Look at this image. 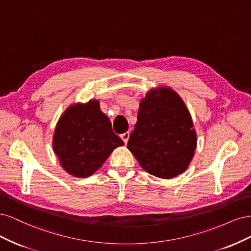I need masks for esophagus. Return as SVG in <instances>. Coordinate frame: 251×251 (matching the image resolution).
<instances>
[{
    "instance_id": "esophagus-1",
    "label": "esophagus",
    "mask_w": 251,
    "mask_h": 251,
    "mask_svg": "<svg viewBox=\"0 0 251 251\" xmlns=\"http://www.w3.org/2000/svg\"><path fill=\"white\" fill-rule=\"evenodd\" d=\"M120 138L124 140L125 143H126V142L128 141V138H130V133L126 132V133H124V134H121V135H120Z\"/></svg>"
}]
</instances>
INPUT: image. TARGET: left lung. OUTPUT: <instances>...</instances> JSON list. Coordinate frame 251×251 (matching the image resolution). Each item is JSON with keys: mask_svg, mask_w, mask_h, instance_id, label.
Wrapping results in <instances>:
<instances>
[{"mask_svg": "<svg viewBox=\"0 0 251 251\" xmlns=\"http://www.w3.org/2000/svg\"><path fill=\"white\" fill-rule=\"evenodd\" d=\"M193 126L191 114L175 91L151 90L140 101L127 149L151 175L174 178L194 157L197 136Z\"/></svg>", "mask_w": 251, "mask_h": 251, "instance_id": "8db88e82", "label": "left lung"}]
</instances>
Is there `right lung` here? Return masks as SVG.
Segmentation results:
<instances>
[{
	"label": "right lung",
	"instance_id": "1",
	"mask_svg": "<svg viewBox=\"0 0 251 251\" xmlns=\"http://www.w3.org/2000/svg\"><path fill=\"white\" fill-rule=\"evenodd\" d=\"M120 146L123 140L113 132L97 100L71 105L59 118L53 137V151L60 164L80 178L95 173Z\"/></svg>",
	"mask_w": 251,
	"mask_h": 251
}]
</instances>
